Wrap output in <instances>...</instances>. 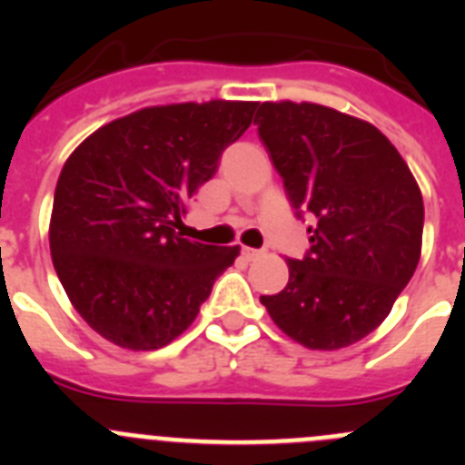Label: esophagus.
<instances>
[{
	"mask_svg": "<svg viewBox=\"0 0 465 465\" xmlns=\"http://www.w3.org/2000/svg\"><path fill=\"white\" fill-rule=\"evenodd\" d=\"M261 249H252V246H242V256L246 258V261H253V258L261 256Z\"/></svg>",
	"mask_w": 465,
	"mask_h": 465,
	"instance_id": "1",
	"label": "esophagus"
}]
</instances>
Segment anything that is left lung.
Segmentation results:
<instances>
[{
    "mask_svg": "<svg viewBox=\"0 0 465 465\" xmlns=\"http://www.w3.org/2000/svg\"><path fill=\"white\" fill-rule=\"evenodd\" d=\"M253 123L295 216L314 221L289 283L261 302L295 342L349 347L384 322L417 270L421 191L371 123L310 102H262Z\"/></svg>",
    "mask_w": 465,
    "mask_h": 465,
    "instance_id": "8db88e82",
    "label": "left lung"
}]
</instances>
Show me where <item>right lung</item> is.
Segmentation results:
<instances>
[{"label": "right lung", "mask_w": 465, "mask_h": 465, "mask_svg": "<svg viewBox=\"0 0 465 465\" xmlns=\"http://www.w3.org/2000/svg\"><path fill=\"white\" fill-rule=\"evenodd\" d=\"M256 102L149 106L111 121L69 155L55 186L51 256L72 305L118 347L149 351L195 322L237 246L179 232L186 204Z\"/></svg>", "instance_id": "obj_1"}]
</instances>
